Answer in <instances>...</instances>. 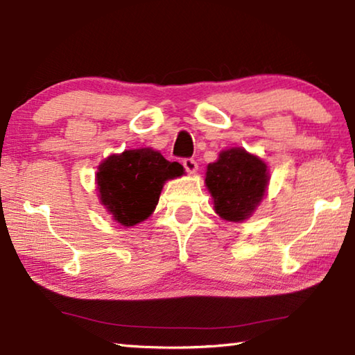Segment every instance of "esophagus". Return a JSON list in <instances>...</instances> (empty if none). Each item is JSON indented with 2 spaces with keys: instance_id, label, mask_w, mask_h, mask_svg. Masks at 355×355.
<instances>
[{
  "instance_id": "obj_1",
  "label": "esophagus",
  "mask_w": 355,
  "mask_h": 355,
  "mask_svg": "<svg viewBox=\"0 0 355 355\" xmlns=\"http://www.w3.org/2000/svg\"><path fill=\"white\" fill-rule=\"evenodd\" d=\"M183 166H184V169H186V172L188 173H196L197 172V169H199V166H197V163L192 158H186V159H183Z\"/></svg>"
}]
</instances>
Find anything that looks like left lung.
I'll return each instance as SVG.
<instances>
[{"label":"left lung","mask_w":355,"mask_h":355,"mask_svg":"<svg viewBox=\"0 0 355 355\" xmlns=\"http://www.w3.org/2000/svg\"><path fill=\"white\" fill-rule=\"evenodd\" d=\"M269 178L268 164L260 156L243 147L222 150L205 173L216 214L227 222L249 219L266 196Z\"/></svg>","instance_id":"8db88e82"}]
</instances>
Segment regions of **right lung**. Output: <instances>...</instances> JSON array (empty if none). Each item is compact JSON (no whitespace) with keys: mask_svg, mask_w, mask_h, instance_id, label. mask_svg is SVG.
I'll return each instance as SVG.
<instances>
[{"mask_svg":"<svg viewBox=\"0 0 355 355\" xmlns=\"http://www.w3.org/2000/svg\"><path fill=\"white\" fill-rule=\"evenodd\" d=\"M183 173L182 164L150 147L112 153L95 173L98 200L120 225L133 227L155 211L167 180Z\"/></svg>","mask_w":355,"mask_h":355,"instance_id":"add662e5","label":"right lung"}]
</instances>
